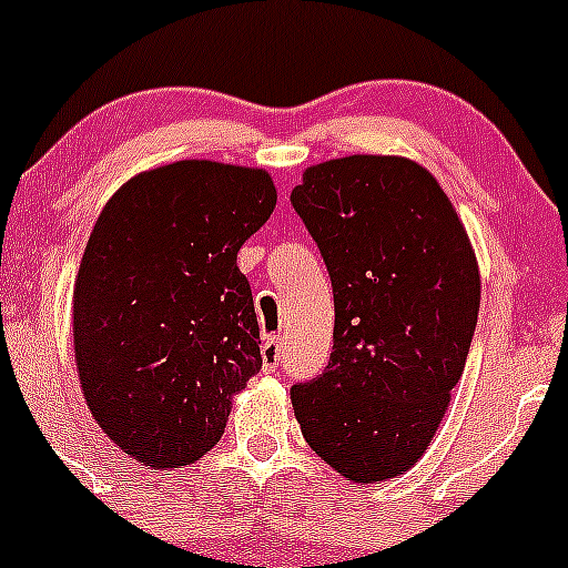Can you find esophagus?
<instances>
[{"mask_svg": "<svg viewBox=\"0 0 568 568\" xmlns=\"http://www.w3.org/2000/svg\"><path fill=\"white\" fill-rule=\"evenodd\" d=\"M261 357H263V368L274 371L283 359V346H280V337L268 335L263 337V346H261Z\"/></svg>", "mask_w": 568, "mask_h": 568, "instance_id": "34e87169", "label": "esophagus"}]
</instances>
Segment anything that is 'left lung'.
Listing matches in <instances>:
<instances>
[{"label": "left lung", "mask_w": 568, "mask_h": 568, "mask_svg": "<svg viewBox=\"0 0 568 568\" xmlns=\"http://www.w3.org/2000/svg\"><path fill=\"white\" fill-rule=\"evenodd\" d=\"M291 205L335 296L324 374L291 387L307 445L354 484L406 473L437 434L480 307L464 225L420 164L346 156L307 168Z\"/></svg>", "instance_id": "obj_1"}]
</instances>
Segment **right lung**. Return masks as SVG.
I'll list each match as a JSON object with an SVG mask.
<instances>
[{
    "label": "right lung",
    "instance_id": "obj_1",
    "mask_svg": "<svg viewBox=\"0 0 568 568\" xmlns=\"http://www.w3.org/2000/svg\"><path fill=\"white\" fill-rule=\"evenodd\" d=\"M277 205L268 173L175 162L131 178L101 211L73 288L90 415L148 467L197 462L261 371L242 244Z\"/></svg>",
    "mask_w": 568,
    "mask_h": 568
}]
</instances>
